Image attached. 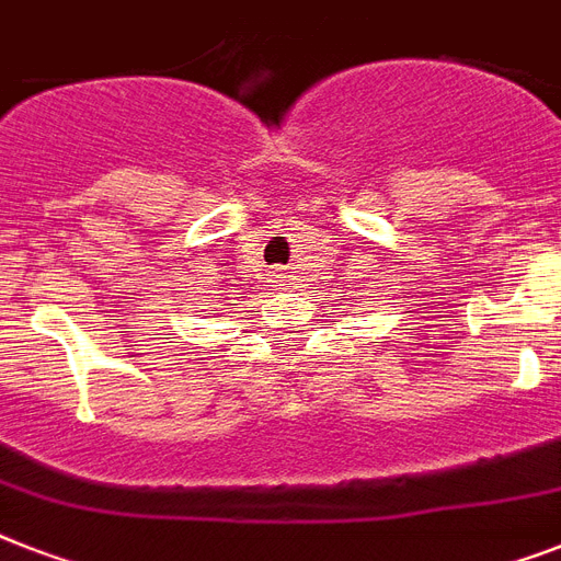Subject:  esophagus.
I'll use <instances>...</instances> for the list:
<instances>
[{
	"label": "esophagus",
	"mask_w": 561,
	"mask_h": 561,
	"mask_svg": "<svg viewBox=\"0 0 561 561\" xmlns=\"http://www.w3.org/2000/svg\"><path fill=\"white\" fill-rule=\"evenodd\" d=\"M273 282H276V285H285V273H282V271L273 273Z\"/></svg>",
	"instance_id": "obj_1"
}]
</instances>
